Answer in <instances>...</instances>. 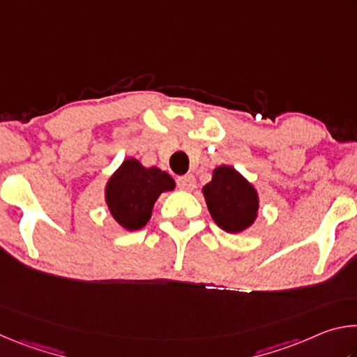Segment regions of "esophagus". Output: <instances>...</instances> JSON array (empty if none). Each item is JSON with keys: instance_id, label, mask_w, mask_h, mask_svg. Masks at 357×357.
I'll use <instances>...</instances> for the list:
<instances>
[{"instance_id": "esophagus-1", "label": "esophagus", "mask_w": 357, "mask_h": 357, "mask_svg": "<svg viewBox=\"0 0 357 357\" xmlns=\"http://www.w3.org/2000/svg\"><path fill=\"white\" fill-rule=\"evenodd\" d=\"M178 187L183 190H192L193 187H195V178L192 176V174H184V176H179L176 179Z\"/></svg>"}]
</instances>
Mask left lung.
<instances>
[{"label":"left lung","mask_w":357,"mask_h":357,"mask_svg":"<svg viewBox=\"0 0 357 357\" xmlns=\"http://www.w3.org/2000/svg\"><path fill=\"white\" fill-rule=\"evenodd\" d=\"M203 193L209 214L228 233L243 231L257 219V190L231 167L215 168L213 181L203 187Z\"/></svg>","instance_id":"8db88e82"}]
</instances>
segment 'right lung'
<instances>
[{
	"label": "right lung",
	"mask_w": 357,
	"mask_h": 357,
	"mask_svg": "<svg viewBox=\"0 0 357 357\" xmlns=\"http://www.w3.org/2000/svg\"><path fill=\"white\" fill-rule=\"evenodd\" d=\"M170 174L151 167L144 168L135 159H128L107 183L105 200L119 225L140 229L151 217V211L162 192L173 190Z\"/></svg>",
	"instance_id": "add662e5"
}]
</instances>
